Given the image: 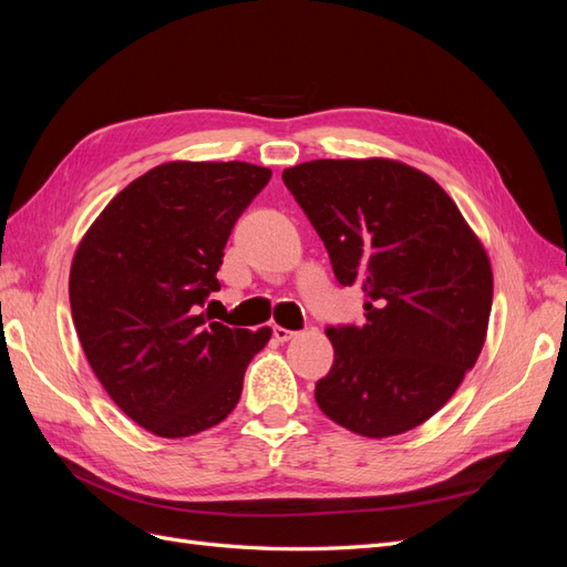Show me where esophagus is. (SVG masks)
<instances>
[{
  "label": "esophagus",
  "instance_id": "1",
  "mask_svg": "<svg viewBox=\"0 0 567 567\" xmlns=\"http://www.w3.org/2000/svg\"><path fill=\"white\" fill-rule=\"evenodd\" d=\"M271 333H274V338H277L279 342H286V340H290L296 336V331H290V329H284V326H274L271 329Z\"/></svg>",
  "mask_w": 567,
  "mask_h": 567
}]
</instances>
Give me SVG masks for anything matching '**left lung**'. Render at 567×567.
<instances>
[{"mask_svg":"<svg viewBox=\"0 0 567 567\" xmlns=\"http://www.w3.org/2000/svg\"><path fill=\"white\" fill-rule=\"evenodd\" d=\"M284 184L329 250L340 286L364 290L367 321L326 329L333 367L315 400L364 437L440 411L483 350L492 310L485 248L442 186L383 161H310Z\"/></svg>","mask_w":567,"mask_h":567,"instance_id":"left-lung-1","label":"left lung"}]
</instances>
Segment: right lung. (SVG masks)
<instances>
[{
    "mask_svg": "<svg viewBox=\"0 0 567 567\" xmlns=\"http://www.w3.org/2000/svg\"><path fill=\"white\" fill-rule=\"evenodd\" d=\"M271 169L165 163L123 188L84 234L71 310L111 400L146 431L186 437L225 421L269 329H229L200 307L219 290L231 229Z\"/></svg>",
    "mask_w": 567,
    "mask_h": 567,
    "instance_id": "add662e5",
    "label": "right lung"
}]
</instances>
